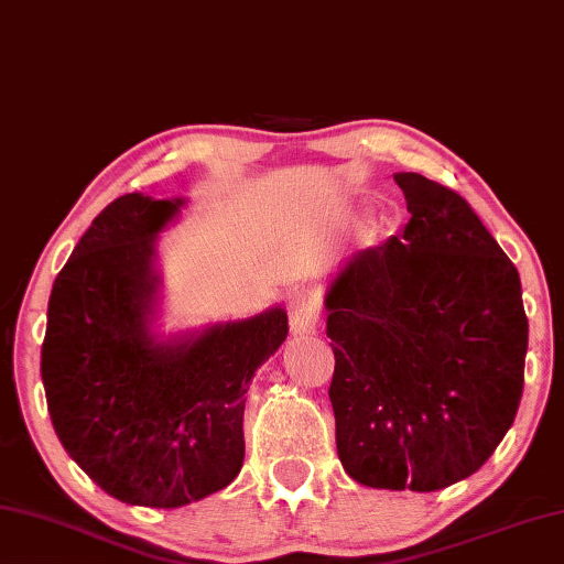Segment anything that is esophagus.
<instances>
[{"mask_svg": "<svg viewBox=\"0 0 564 564\" xmlns=\"http://www.w3.org/2000/svg\"><path fill=\"white\" fill-rule=\"evenodd\" d=\"M289 324L293 336H311L318 326V299L311 289H299L289 296Z\"/></svg>", "mask_w": 564, "mask_h": 564, "instance_id": "esophagus-1", "label": "esophagus"}]
</instances>
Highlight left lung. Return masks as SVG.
I'll return each instance as SVG.
<instances>
[{"instance_id": "obj_1", "label": "left lung", "mask_w": 564, "mask_h": 564, "mask_svg": "<svg viewBox=\"0 0 564 564\" xmlns=\"http://www.w3.org/2000/svg\"><path fill=\"white\" fill-rule=\"evenodd\" d=\"M404 234L348 258L326 291L328 399L348 477L434 491L467 479L512 426L527 316L514 263L452 187L397 173Z\"/></svg>"}]
</instances>
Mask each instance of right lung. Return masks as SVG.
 Returning <instances> with one entry per match:
<instances>
[{
  "instance_id": "right-lung-1",
  "label": "right lung",
  "mask_w": 564,
  "mask_h": 564,
  "mask_svg": "<svg viewBox=\"0 0 564 564\" xmlns=\"http://www.w3.org/2000/svg\"><path fill=\"white\" fill-rule=\"evenodd\" d=\"M185 200L128 193L52 285L42 381L65 452L107 495L183 507L238 477L246 391L289 334L281 306L158 341L155 238Z\"/></svg>"
}]
</instances>
